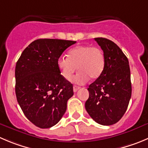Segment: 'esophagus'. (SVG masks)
<instances>
[{"mask_svg": "<svg viewBox=\"0 0 148 148\" xmlns=\"http://www.w3.org/2000/svg\"><path fill=\"white\" fill-rule=\"evenodd\" d=\"M80 88L79 86H73V91L74 92H76L78 89Z\"/></svg>", "mask_w": 148, "mask_h": 148, "instance_id": "obj_1", "label": "esophagus"}]
</instances>
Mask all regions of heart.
<instances>
[{"instance_id": "b5f03b06", "label": "heart", "mask_w": 148, "mask_h": 148, "mask_svg": "<svg viewBox=\"0 0 148 148\" xmlns=\"http://www.w3.org/2000/svg\"><path fill=\"white\" fill-rule=\"evenodd\" d=\"M62 76L70 81L77 70H79L73 81L83 84L88 81L97 79L103 73L105 57L102 49L91 46H78L70 49L68 55L60 56L57 61Z\"/></svg>"}]
</instances>
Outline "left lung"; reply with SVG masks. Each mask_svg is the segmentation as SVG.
<instances>
[{"label":"left lung","mask_w":148,"mask_h":148,"mask_svg":"<svg viewBox=\"0 0 148 148\" xmlns=\"http://www.w3.org/2000/svg\"><path fill=\"white\" fill-rule=\"evenodd\" d=\"M105 57V67L100 77L90 84L89 97L85 108L91 119L99 124L117 123L127 110L132 96L129 60L112 40L96 38Z\"/></svg>","instance_id":"left-lung-1"}]
</instances>
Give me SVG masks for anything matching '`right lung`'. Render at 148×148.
I'll use <instances>...</instances> for the list:
<instances>
[{
	"label": "right lung",
	"mask_w": 148,
	"mask_h": 148,
	"mask_svg": "<svg viewBox=\"0 0 148 148\" xmlns=\"http://www.w3.org/2000/svg\"><path fill=\"white\" fill-rule=\"evenodd\" d=\"M76 43L60 39H38L21 54L15 68V92L27 119L48 129L57 124L73 95V84L60 74L57 59Z\"/></svg>",
	"instance_id": "add662e5"
}]
</instances>
